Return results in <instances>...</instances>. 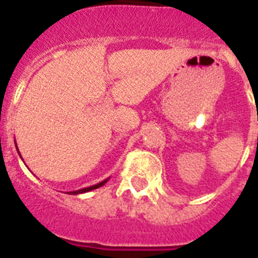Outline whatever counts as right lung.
<instances>
[{
    "instance_id": "obj_1",
    "label": "right lung",
    "mask_w": 258,
    "mask_h": 258,
    "mask_svg": "<svg viewBox=\"0 0 258 258\" xmlns=\"http://www.w3.org/2000/svg\"><path fill=\"white\" fill-rule=\"evenodd\" d=\"M16 147H17V145H16ZM18 155L21 157V154H20V151H18ZM22 158V157H21ZM108 179V178H107ZM107 179H104L103 182H100V183H97V184H93V186H89V187H86V188H80V190H76V191H70L71 194H83V192H87V191H91V190H95V188L97 187H101L103 184L107 182Z\"/></svg>"
}]
</instances>
